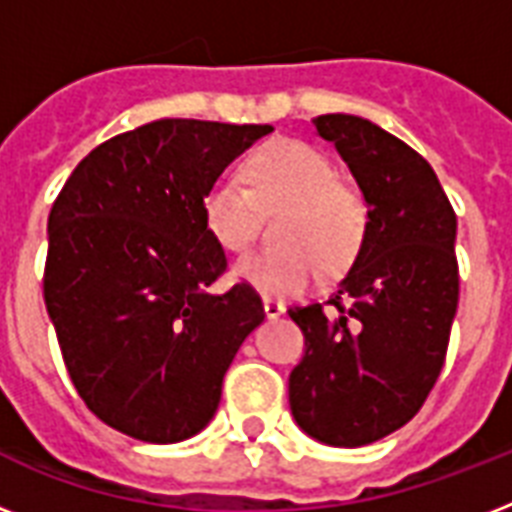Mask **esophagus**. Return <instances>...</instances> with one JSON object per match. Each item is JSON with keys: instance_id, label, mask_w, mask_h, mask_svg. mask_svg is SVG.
<instances>
[{"instance_id": "obj_1", "label": "esophagus", "mask_w": 512, "mask_h": 512, "mask_svg": "<svg viewBox=\"0 0 512 512\" xmlns=\"http://www.w3.org/2000/svg\"><path fill=\"white\" fill-rule=\"evenodd\" d=\"M263 308H265V316H268V319H279V316H284V311H287V308H284V303H279V300H273V297H265L263 300Z\"/></svg>"}]
</instances>
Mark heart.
<instances>
[{"label": "heart", "mask_w": 512, "mask_h": 512, "mask_svg": "<svg viewBox=\"0 0 512 512\" xmlns=\"http://www.w3.org/2000/svg\"><path fill=\"white\" fill-rule=\"evenodd\" d=\"M249 188L217 177L201 199V217L217 247L239 255L255 241L263 212H281L284 244L236 265V276L268 297H295L319 279L321 263L342 271L366 236L364 196L342 183L335 162L303 140H273L247 162Z\"/></svg>", "instance_id": "obj_1"}]
</instances>
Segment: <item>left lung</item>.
Wrapping results in <instances>:
<instances>
[{"label": "left lung", "mask_w": 512, "mask_h": 512, "mask_svg": "<svg viewBox=\"0 0 512 512\" xmlns=\"http://www.w3.org/2000/svg\"><path fill=\"white\" fill-rule=\"evenodd\" d=\"M366 199L356 263L324 303L292 305L305 335L289 406L308 436L364 446L420 412L444 366L460 300L457 215L414 148L361 116L313 119Z\"/></svg>", "instance_id": "8db88e82"}]
</instances>
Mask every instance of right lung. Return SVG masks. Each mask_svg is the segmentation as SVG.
I'll use <instances>...</instances> for the list:
<instances>
[{
    "mask_svg": "<svg viewBox=\"0 0 512 512\" xmlns=\"http://www.w3.org/2000/svg\"><path fill=\"white\" fill-rule=\"evenodd\" d=\"M271 124L159 119L76 164L47 220L44 305L63 364L95 417L175 444L215 414L223 377L263 300L228 268L201 199Z\"/></svg>",
    "mask_w": 512,
    "mask_h": 512,
    "instance_id": "1",
    "label": "right lung"
}]
</instances>
